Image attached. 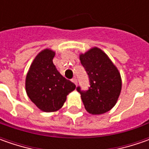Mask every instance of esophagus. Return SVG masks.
I'll return each instance as SVG.
<instances>
[{
    "label": "esophagus",
    "instance_id": "34e87169",
    "mask_svg": "<svg viewBox=\"0 0 149 149\" xmlns=\"http://www.w3.org/2000/svg\"><path fill=\"white\" fill-rule=\"evenodd\" d=\"M72 82L74 84H76V85H77V79H76V78L75 77L73 78V79H72Z\"/></svg>",
    "mask_w": 149,
    "mask_h": 149
}]
</instances>
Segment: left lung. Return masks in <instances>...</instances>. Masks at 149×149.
Instances as JSON below:
<instances>
[{
    "label": "left lung",
    "instance_id": "1",
    "mask_svg": "<svg viewBox=\"0 0 149 149\" xmlns=\"http://www.w3.org/2000/svg\"><path fill=\"white\" fill-rule=\"evenodd\" d=\"M79 60L90 81L87 91L77 88L86 111L95 115L109 111L116 104L122 89V79L118 68L98 47L79 54Z\"/></svg>",
    "mask_w": 149,
    "mask_h": 149
}]
</instances>
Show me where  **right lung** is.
<instances>
[{
  "instance_id": "add662e5",
  "label": "right lung",
  "mask_w": 149,
  "mask_h": 149,
  "mask_svg": "<svg viewBox=\"0 0 149 149\" xmlns=\"http://www.w3.org/2000/svg\"><path fill=\"white\" fill-rule=\"evenodd\" d=\"M55 52L41 50L29 68L26 78V94L44 112L58 111L64 105L67 95L76 86L60 74L53 64Z\"/></svg>"
}]
</instances>
